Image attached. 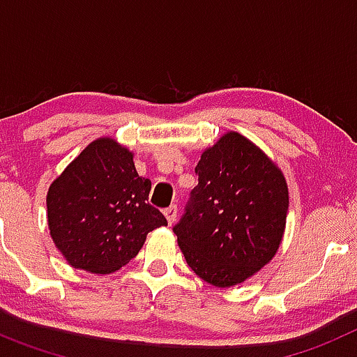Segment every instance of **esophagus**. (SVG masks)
<instances>
[{
    "instance_id": "34e87169",
    "label": "esophagus",
    "mask_w": 357,
    "mask_h": 357,
    "mask_svg": "<svg viewBox=\"0 0 357 357\" xmlns=\"http://www.w3.org/2000/svg\"><path fill=\"white\" fill-rule=\"evenodd\" d=\"M164 216H166L168 223L172 225V223L175 222V218H176V206H169L168 209H164Z\"/></svg>"
}]
</instances>
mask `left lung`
Wrapping results in <instances>:
<instances>
[{
    "label": "left lung",
    "instance_id": "obj_1",
    "mask_svg": "<svg viewBox=\"0 0 357 357\" xmlns=\"http://www.w3.org/2000/svg\"><path fill=\"white\" fill-rule=\"evenodd\" d=\"M198 185L173 227L185 261L216 288L245 282L279 250L289 195L284 173L239 132L202 151Z\"/></svg>",
    "mask_w": 357,
    "mask_h": 357
}]
</instances>
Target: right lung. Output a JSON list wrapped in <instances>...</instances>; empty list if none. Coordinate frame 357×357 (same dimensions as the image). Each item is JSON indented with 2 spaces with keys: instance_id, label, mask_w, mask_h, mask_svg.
<instances>
[{
  "instance_id": "1",
  "label": "right lung",
  "mask_w": 357,
  "mask_h": 357,
  "mask_svg": "<svg viewBox=\"0 0 357 357\" xmlns=\"http://www.w3.org/2000/svg\"><path fill=\"white\" fill-rule=\"evenodd\" d=\"M151 182L137 175L134 153L100 137L52 182L46 195L48 229L73 268L112 273L143 248L146 234L168 225L148 204Z\"/></svg>"
}]
</instances>
